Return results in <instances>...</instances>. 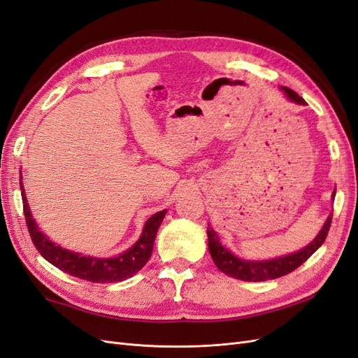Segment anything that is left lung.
Here are the masks:
<instances>
[{"label": "left lung", "instance_id": "8db88e82", "mask_svg": "<svg viewBox=\"0 0 358 358\" xmlns=\"http://www.w3.org/2000/svg\"><path fill=\"white\" fill-rule=\"evenodd\" d=\"M282 90L285 91V94L292 101H296L297 104H306V101L292 90H289V88H282ZM333 197H334V192H333ZM331 218H333V213H330V216L327 218L326 224H324L320 234L312 241V243H309L306 248H303L301 251L287 255V257L270 259V262H245V259L237 258L236 255H233L229 251V249H225L221 245L220 236L216 234L212 227L208 224L209 252L212 255L215 266L218 267L221 272L225 273L227 276L242 279V280H251V282H262V280L276 279V278L291 273L292 270H296L324 243V241H326V237L329 234V230H330Z\"/></svg>", "mask_w": 358, "mask_h": 358}]
</instances>
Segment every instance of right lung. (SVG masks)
I'll use <instances>...</instances> for the list:
<instances>
[{
	"label": "right lung",
	"mask_w": 358,
	"mask_h": 358,
	"mask_svg": "<svg viewBox=\"0 0 358 358\" xmlns=\"http://www.w3.org/2000/svg\"><path fill=\"white\" fill-rule=\"evenodd\" d=\"M20 191H22V203H24V215L25 222L28 227V231L31 236V241L37 248V251L45 257L49 263H52L55 267L61 268L62 272H66L74 278L90 280V282H119L127 278H131L136 275L138 270H142L148 259L152 255L154 249V241L159 225L164 220L167 210H159L154 213L146 221L145 229L140 239L136 242L133 248H129L127 252L121 254L116 258H91L85 257L80 254H74L62 249L52 243L48 237L38 231L37 224L34 222L28 208L27 197L24 192L22 185V175H20Z\"/></svg>",
	"instance_id": "add662e5"
}]
</instances>
